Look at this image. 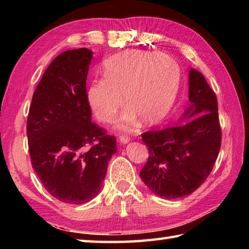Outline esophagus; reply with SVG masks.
<instances>
[{"instance_id": "1", "label": "esophagus", "mask_w": 249, "mask_h": 249, "mask_svg": "<svg viewBox=\"0 0 249 249\" xmlns=\"http://www.w3.org/2000/svg\"><path fill=\"white\" fill-rule=\"evenodd\" d=\"M130 141V138L127 137V136H124V135H122V136H120L119 138V142H121V144H127V142Z\"/></svg>"}]
</instances>
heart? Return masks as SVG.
<instances>
[{"instance_id":"b5f03b06","label":"heart","mask_w":249,"mask_h":249,"mask_svg":"<svg viewBox=\"0 0 249 249\" xmlns=\"http://www.w3.org/2000/svg\"><path fill=\"white\" fill-rule=\"evenodd\" d=\"M103 79L87 90V100L94 116L111 123L124 103L127 107L117 126L130 128L142 119L153 125L165 119L178 94L181 70L174 58L156 52L126 50L104 61Z\"/></svg>"}]
</instances>
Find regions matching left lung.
<instances>
[{
	"label": "left lung",
	"mask_w": 249,
	"mask_h": 249,
	"mask_svg": "<svg viewBox=\"0 0 249 249\" xmlns=\"http://www.w3.org/2000/svg\"><path fill=\"white\" fill-rule=\"evenodd\" d=\"M189 100L178 124L142 134L149 157L141 178L151 192L169 200L196 191L212 171L221 148L216 95L204 75L192 68Z\"/></svg>",
	"instance_id": "1"
}]
</instances>
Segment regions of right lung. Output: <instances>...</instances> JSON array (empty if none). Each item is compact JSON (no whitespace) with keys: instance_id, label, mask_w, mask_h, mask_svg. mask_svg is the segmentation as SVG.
I'll use <instances>...</instances> for the list:
<instances>
[{"instance_id":"1","label":"right lung","mask_w":249,"mask_h":249,"mask_svg":"<svg viewBox=\"0 0 249 249\" xmlns=\"http://www.w3.org/2000/svg\"><path fill=\"white\" fill-rule=\"evenodd\" d=\"M92 52L67 50L53 59L34 92L27 117L34 170L57 200L83 204L98 196L116 138L91 122L87 77Z\"/></svg>"}]
</instances>
